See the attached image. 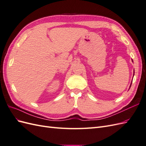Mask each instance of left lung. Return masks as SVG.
Here are the masks:
<instances>
[{
    "label": "left lung",
    "mask_w": 146,
    "mask_h": 146,
    "mask_svg": "<svg viewBox=\"0 0 146 146\" xmlns=\"http://www.w3.org/2000/svg\"><path fill=\"white\" fill-rule=\"evenodd\" d=\"M130 86H131V85H130Z\"/></svg>",
    "instance_id": "1"
}]
</instances>
